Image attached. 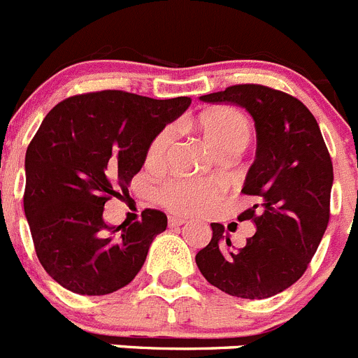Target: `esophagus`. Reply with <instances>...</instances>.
<instances>
[{
    "mask_svg": "<svg viewBox=\"0 0 358 358\" xmlns=\"http://www.w3.org/2000/svg\"><path fill=\"white\" fill-rule=\"evenodd\" d=\"M169 228H178V226H183L187 222L185 219H180V217H169Z\"/></svg>",
    "mask_w": 358,
    "mask_h": 358,
    "instance_id": "34e87169",
    "label": "esophagus"
}]
</instances>
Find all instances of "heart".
Masks as SVG:
<instances>
[{
	"label": "heart",
	"mask_w": 358,
	"mask_h": 358,
	"mask_svg": "<svg viewBox=\"0 0 358 358\" xmlns=\"http://www.w3.org/2000/svg\"><path fill=\"white\" fill-rule=\"evenodd\" d=\"M196 127L208 143L210 148L217 153H235L247 148L250 141V125L242 113L229 108H219L206 111L196 120ZM173 138V130L164 129L150 143L146 152V162L159 164L168 150ZM220 189L213 182L206 180L178 178L171 180L160 190V199L169 210L182 215H198L205 213L219 199Z\"/></svg>",
	"instance_id": "heart-1"
}]
</instances>
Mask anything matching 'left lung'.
Returning a JSON list of instances; mask_svg holds the SVG:
<instances>
[{
    "mask_svg": "<svg viewBox=\"0 0 358 358\" xmlns=\"http://www.w3.org/2000/svg\"><path fill=\"white\" fill-rule=\"evenodd\" d=\"M199 100L236 103L256 127V159L242 192L258 199L240 220L256 233L231 249L224 226L212 222V240L196 255L210 285L240 299H268L306 272L330 217L332 160L313 113L295 96L262 85H235Z\"/></svg>",
    "mask_w": 358,
    "mask_h": 358,
    "instance_id": "1",
    "label": "left lung"
}]
</instances>
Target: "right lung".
<instances>
[{
    "label": "right lung",
    "instance_id": "obj_1",
    "mask_svg": "<svg viewBox=\"0 0 358 358\" xmlns=\"http://www.w3.org/2000/svg\"><path fill=\"white\" fill-rule=\"evenodd\" d=\"M190 102L106 90L65 99L43 118L26 150L24 213L38 262L63 288L108 295L138 275L168 217L148 208L109 226L103 205L129 194L150 143Z\"/></svg>",
    "mask_w": 358,
    "mask_h": 358
}]
</instances>
